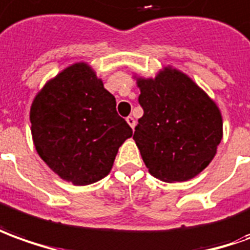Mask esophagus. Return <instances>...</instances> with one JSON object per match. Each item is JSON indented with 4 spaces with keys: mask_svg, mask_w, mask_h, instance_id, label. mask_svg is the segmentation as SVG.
<instances>
[{
    "mask_svg": "<svg viewBox=\"0 0 250 250\" xmlns=\"http://www.w3.org/2000/svg\"><path fill=\"white\" fill-rule=\"evenodd\" d=\"M126 122H128L129 126H130V128L135 129V126H136V120H135V118H133V117H132V115H129L128 118H126Z\"/></svg>",
    "mask_w": 250,
    "mask_h": 250,
    "instance_id": "34e87169",
    "label": "esophagus"
}]
</instances>
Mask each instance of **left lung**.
Here are the masks:
<instances>
[{"instance_id":"obj_1","label":"left lung","mask_w":250,"mask_h":250,"mask_svg":"<svg viewBox=\"0 0 250 250\" xmlns=\"http://www.w3.org/2000/svg\"><path fill=\"white\" fill-rule=\"evenodd\" d=\"M133 79L144 110L133 140L149 174L163 182L192 180L214 159L223 137L218 104L171 65L155 77Z\"/></svg>"}]
</instances>
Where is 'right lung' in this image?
<instances>
[{
    "mask_svg": "<svg viewBox=\"0 0 250 250\" xmlns=\"http://www.w3.org/2000/svg\"><path fill=\"white\" fill-rule=\"evenodd\" d=\"M38 155L60 178L83 187L102 180L132 137L115 98L87 62H75L38 91L30 108Z\"/></svg>",
    "mask_w": 250,
    "mask_h": 250,
    "instance_id": "obj_1",
    "label": "right lung"
}]
</instances>
